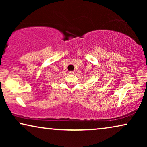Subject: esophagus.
Instances as JSON below:
<instances>
[{"label":"esophagus","mask_w":147,"mask_h":147,"mask_svg":"<svg viewBox=\"0 0 147 147\" xmlns=\"http://www.w3.org/2000/svg\"><path fill=\"white\" fill-rule=\"evenodd\" d=\"M69 73L70 74H75V71H69Z\"/></svg>","instance_id":"esophagus-1"}]
</instances>
